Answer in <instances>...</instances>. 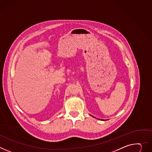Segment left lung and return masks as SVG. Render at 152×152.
I'll return each instance as SVG.
<instances>
[{"instance_id":"left-lung-1","label":"left lung","mask_w":152,"mask_h":152,"mask_svg":"<svg viewBox=\"0 0 152 152\" xmlns=\"http://www.w3.org/2000/svg\"><path fill=\"white\" fill-rule=\"evenodd\" d=\"M93 117H94V116H93Z\"/></svg>"}]
</instances>
